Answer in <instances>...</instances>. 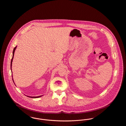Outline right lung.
Instances as JSON below:
<instances>
[{
    "label": "right lung",
    "instance_id": "obj_1",
    "mask_svg": "<svg viewBox=\"0 0 126 126\" xmlns=\"http://www.w3.org/2000/svg\"><path fill=\"white\" fill-rule=\"evenodd\" d=\"M16 47H17V46H16V47H15L14 48V49H13V50L12 58V60H11V70H12V61H13V57H14V52H15V49H16ZM12 80H13V82H14V81H13V79H12ZM43 96V95H41V96H35V97H31V96H27V97H30V98H39V97H41V96Z\"/></svg>",
    "mask_w": 126,
    "mask_h": 126
}]
</instances>
